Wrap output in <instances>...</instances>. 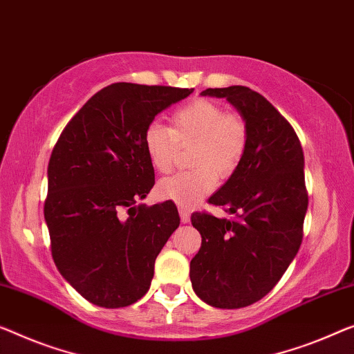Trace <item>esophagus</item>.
Returning <instances> with one entry per match:
<instances>
[{
  "instance_id": "34e87169",
  "label": "esophagus",
  "mask_w": 354,
  "mask_h": 354,
  "mask_svg": "<svg viewBox=\"0 0 354 354\" xmlns=\"http://www.w3.org/2000/svg\"><path fill=\"white\" fill-rule=\"evenodd\" d=\"M179 218H181V223L183 224H187L189 221H191V214H189L187 209H179Z\"/></svg>"
}]
</instances>
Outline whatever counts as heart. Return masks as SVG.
I'll use <instances>...</instances> for the list:
<instances>
[{
  "label": "heart",
  "mask_w": 354,
  "mask_h": 354,
  "mask_svg": "<svg viewBox=\"0 0 354 354\" xmlns=\"http://www.w3.org/2000/svg\"><path fill=\"white\" fill-rule=\"evenodd\" d=\"M143 145L151 165L159 173H170L179 147L189 152L191 171L162 179L157 194L179 207L189 208L214 191L218 178H229L243 160L248 129L241 115L225 113L221 104L195 98L173 111L170 129L157 122L146 127Z\"/></svg>",
  "instance_id": "heart-1"
}]
</instances>
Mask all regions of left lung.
<instances>
[{
  "mask_svg": "<svg viewBox=\"0 0 354 354\" xmlns=\"http://www.w3.org/2000/svg\"><path fill=\"white\" fill-rule=\"evenodd\" d=\"M225 98L248 129L243 160L208 202L232 219L192 213L202 246L191 261L195 294L216 308H241L272 291L297 254L308 207L304 151L270 102L245 86L207 88Z\"/></svg>",
  "mask_w": 354,
  "mask_h": 354,
  "instance_id": "1",
  "label": "left lung"
}]
</instances>
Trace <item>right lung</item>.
<instances>
[{"label": "right lung", "mask_w": 354, "mask_h": 354, "mask_svg": "<svg viewBox=\"0 0 354 354\" xmlns=\"http://www.w3.org/2000/svg\"><path fill=\"white\" fill-rule=\"evenodd\" d=\"M194 88L115 82L77 111L52 151L44 218L62 277L104 308L147 292L154 262L178 229L171 200L136 205L154 186L143 135Z\"/></svg>", "instance_id": "obj_1"}]
</instances>
